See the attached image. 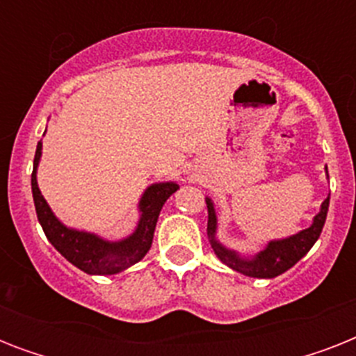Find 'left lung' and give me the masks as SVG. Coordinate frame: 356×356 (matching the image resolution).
<instances>
[{
    "mask_svg": "<svg viewBox=\"0 0 356 356\" xmlns=\"http://www.w3.org/2000/svg\"><path fill=\"white\" fill-rule=\"evenodd\" d=\"M207 209H209V223H207V234L211 236L212 249L216 251V254L231 266L233 270L240 271L248 277H257V279H273V277L281 275L286 270H290L298 260H301L305 254L309 253L310 248L314 245L316 240L320 238L321 229L325 225L327 211H329V197L323 201L320 214L314 218V223L309 229H305L299 234L286 238V240H277V242H270V245L254 257L253 260H242L240 257L229 251L223 245L214 240V233H216V212L212 207L211 200H207Z\"/></svg>",
    "mask_w": 356,
    "mask_h": 356,
    "instance_id": "obj_1",
    "label": "left lung"
}]
</instances>
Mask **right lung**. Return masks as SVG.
Here are the masks:
<instances>
[{
	"label": "right lung",
	"mask_w": 356,
	"mask_h": 356,
	"mask_svg": "<svg viewBox=\"0 0 356 356\" xmlns=\"http://www.w3.org/2000/svg\"><path fill=\"white\" fill-rule=\"evenodd\" d=\"M40 149L42 144L38 142L35 164H33V175H31V190H33L38 222H40L47 240L55 245L58 253L90 275H114L144 259V254L149 251L151 242H153V233H155V225L162 205L166 203V200L173 192H177V184L161 183L149 186L140 201L142 218H140L138 229L134 231L133 236H129L127 240H122V242H105L94 234L66 229L57 218L53 216L51 209L47 207L46 200L42 197L38 184H36V166L40 161Z\"/></svg>",
	"instance_id": "1"
}]
</instances>
